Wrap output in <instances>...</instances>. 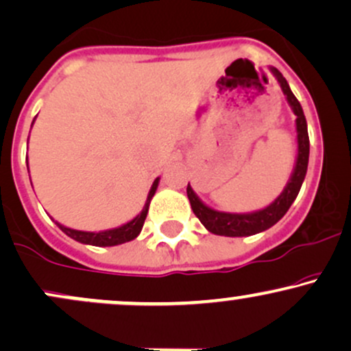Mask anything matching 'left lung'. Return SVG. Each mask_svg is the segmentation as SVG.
Returning a JSON list of instances; mask_svg holds the SVG:
<instances>
[{"label":"left lung","instance_id":"obj_1","mask_svg":"<svg viewBox=\"0 0 351 351\" xmlns=\"http://www.w3.org/2000/svg\"><path fill=\"white\" fill-rule=\"evenodd\" d=\"M269 71L276 75L277 82L280 84L282 92H284L285 99H287L289 106H291L292 112L297 115L295 119V130H297V156H295V167L289 178L285 188L282 193L272 201L269 206H265L259 211L252 213H224L216 211V209L209 208L203 201L198 198L193 188H186V195L191 204L193 213L201 221L204 228L209 232L217 236H228V237H244L252 236L257 232H263L265 229L272 228L277 221L282 219V216L289 211L291 204L295 201L297 195H299L302 183H304L305 175H307L308 167V152H310V142H308V132H307V120H305L304 110L299 100L292 94L291 87H289L287 80L280 74L276 67L269 66Z\"/></svg>","mask_w":351,"mask_h":351}]
</instances>
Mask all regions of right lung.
<instances>
[{"instance_id": "right-lung-1", "label": "right lung", "mask_w": 351, "mask_h": 351, "mask_svg": "<svg viewBox=\"0 0 351 351\" xmlns=\"http://www.w3.org/2000/svg\"><path fill=\"white\" fill-rule=\"evenodd\" d=\"M33 123H34V120H33ZM31 127H33V125H31ZM26 163H27V156H26ZM158 183H160V178H156L155 181H153L150 191H148L147 201H145V206L142 211H140V215H136L134 219L128 221V223H125L119 228H112V229H106V231L92 232V231H79V229L66 228V226H62L60 223H58V221H56V224H58L59 229L64 232V234H67L74 241H77V243H82V244L97 245V247H108V245H119V244L128 243V241L135 239V237L140 234V231H142L145 217H147L148 208H150V201L153 198V195H155L156 188H158Z\"/></svg>"}]
</instances>
